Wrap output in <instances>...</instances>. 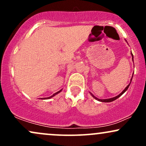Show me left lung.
<instances>
[{"label":"left lung","mask_w":146,"mask_h":146,"mask_svg":"<svg viewBox=\"0 0 146 146\" xmlns=\"http://www.w3.org/2000/svg\"><path fill=\"white\" fill-rule=\"evenodd\" d=\"M131 54H132V61H133V55H132V53H131ZM132 76H133V75H132ZM131 81H132V79H131ZM130 83L128 85V86H127L126 87H125V89L123 90V91H122L121 93H120L119 95H117V96L115 97V98H110V99H106V100H100V99H98V98H97L96 97H95L94 95H93V94H92V93H90V94L92 95V96H93V98H94L95 99H96V100H98V101H100V102H113V101H114V100H117V98H119L120 96H121V95H123V93H124L125 91H126L127 89H128V87H129V86H130Z\"/></svg>","instance_id":"1"}]
</instances>
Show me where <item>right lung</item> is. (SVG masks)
Returning <instances> with one entry per match:
<instances>
[{"mask_svg": "<svg viewBox=\"0 0 146 146\" xmlns=\"http://www.w3.org/2000/svg\"><path fill=\"white\" fill-rule=\"evenodd\" d=\"M61 90H60V91H58V92H57V93H54V94H53V95H51V96L48 97V98H44V99H43V100H46V99H50V98H53V96H55V95H57V94H58V93H60V91H61Z\"/></svg>", "mask_w": 146, "mask_h": 146, "instance_id": "add662e5", "label": "right lung"}]
</instances>
